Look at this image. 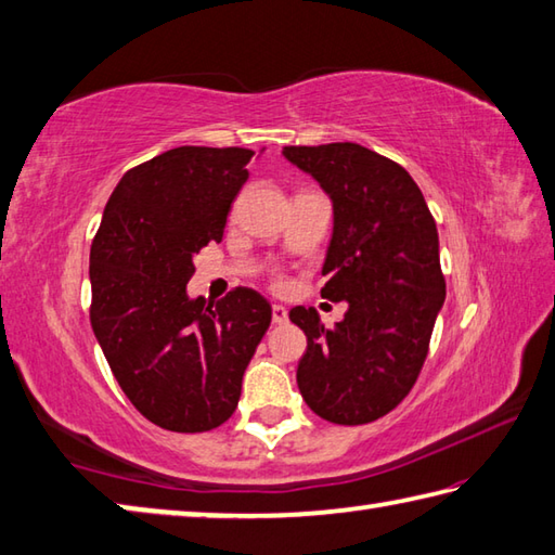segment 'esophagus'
I'll return each mask as SVG.
<instances>
[{
  "mask_svg": "<svg viewBox=\"0 0 555 555\" xmlns=\"http://www.w3.org/2000/svg\"><path fill=\"white\" fill-rule=\"evenodd\" d=\"M271 320L274 324H284L288 320V310L284 306H271Z\"/></svg>",
  "mask_w": 555,
  "mask_h": 555,
  "instance_id": "1",
  "label": "esophagus"
}]
</instances>
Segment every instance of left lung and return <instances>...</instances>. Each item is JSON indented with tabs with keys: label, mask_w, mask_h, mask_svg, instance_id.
<instances>
[{
	"label": "left lung",
	"mask_w": 555,
	"mask_h": 555,
	"mask_svg": "<svg viewBox=\"0 0 555 555\" xmlns=\"http://www.w3.org/2000/svg\"><path fill=\"white\" fill-rule=\"evenodd\" d=\"M334 202L322 298L346 300L334 330L312 308L288 318L306 332L298 389L320 418L363 426L389 414L416 385L444 300L436 219L414 178L351 141L286 146Z\"/></svg>",
	"instance_id": "8db88e82"
}]
</instances>
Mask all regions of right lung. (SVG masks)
<instances>
[{
    "instance_id": "right-lung-1",
    "label": "right lung",
    "mask_w": 555,
    "mask_h": 555,
    "mask_svg": "<svg viewBox=\"0 0 555 555\" xmlns=\"http://www.w3.org/2000/svg\"><path fill=\"white\" fill-rule=\"evenodd\" d=\"M255 151L178 146L129 168L91 243V327L141 416L204 433L233 416L243 373L271 322L257 291L188 298L192 257L219 243Z\"/></svg>"
}]
</instances>
